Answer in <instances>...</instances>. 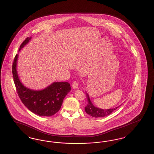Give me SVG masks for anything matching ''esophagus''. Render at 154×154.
<instances>
[{
	"label": "esophagus",
	"mask_w": 154,
	"mask_h": 154,
	"mask_svg": "<svg viewBox=\"0 0 154 154\" xmlns=\"http://www.w3.org/2000/svg\"><path fill=\"white\" fill-rule=\"evenodd\" d=\"M78 86H79V85H78V83L77 81H74L72 82V87L73 89H77L78 88Z\"/></svg>",
	"instance_id": "esophagus-1"
}]
</instances>
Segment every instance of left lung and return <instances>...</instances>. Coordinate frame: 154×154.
I'll use <instances>...</instances> for the list:
<instances>
[{
    "mask_svg": "<svg viewBox=\"0 0 154 154\" xmlns=\"http://www.w3.org/2000/svg\"><path fill=\"white\" fill-rule=\"evenodd\" d=\"M86 96L88 100V104L86 106H85V112L91 117H95V118L106 117L112 114L116 109H117L118 107H119L118 106L114 109H106V110L101 109L100 108L96 107L92 104V103L90 101L89 97L88 96V94L86 93Z\"/></svg>",
    "mask_w": 154,
    "mask_h": 154,
    "instance_id": "1",
    "label": "left lung"
}]
</instances>
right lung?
Masks as SVG:
<instances>
[{"label":"right lung","instance_id":"1","mask_svg":"<svg viewBox=\"0 0 154 154\" xmlns=\"http://www.w3.org/2000/svg\"><path fill=\"white\" fill-rule=\"evenodd\" d=\"M31 38L27 37L21 43L19 51ZM16 54L12 64V74L16 91L23 103L32 112L43 117H50L60 109L63 100L71 90L68 82H54L48 88L40 91L27 89L21 84L16 72L17 60Z\"/></svg>","mask_w":154,"mask_h":154}]
</instances>
